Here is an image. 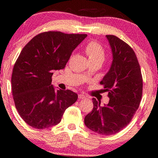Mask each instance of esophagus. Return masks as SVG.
<instances>
[{
	"instance_id": "obj_1",
	"label": "esophagus",
	"mask_w": 158,
	"mask_h": 158,
	"mask_svg": "<svg viewBox=\"0 0 158 158\" xmlns=\"http://www.w3.org/2000/svg\"><path fill=\"white\" fill-rule=\"evenodd\" d=\"M78 98L79 99H86V96H85L84 94H83V93H80V94L78 95Z\"/></svg>"
}]
</instances>
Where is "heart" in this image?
Listing matches in <instances>:
<instances>
[{
	"instance_id": "heart-1",
	"label": "heart",
	"mask_w": 158,
	"mask_h": 158,
	"mask_svg": "<svg viewBox=\"0 0 158 158\" xmlns=\"http://www.w3.org/2000/svg\"><path fill=\"white\" fill-rule=\"evenodd\" d=\"M86 56L89 59V62L93 61H102L103 62L105 58V50L103 47L96 41H91L85 46L84 48ZM88 72L85 73V76Z\"/></svg>"
}]
</instances>
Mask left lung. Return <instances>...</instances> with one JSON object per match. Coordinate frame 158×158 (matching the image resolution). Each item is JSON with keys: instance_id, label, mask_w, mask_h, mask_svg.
Listing matches in <instances>:
<instances>
[{"instance_id": "8db88e82", "label": "left lung", "mask_w": 158, "mask_h": 158, "mask_svg": "<svg viewBox=\"0 0 158 158\" xmlns=\"http://www.w3.org/2000/svg\"><path fill=\"white\" fill-rule=\"evenodd\" d=\"M112 52L111 68L100 82L108 92L109 102L100 106L93 98V108L84 123L101 135H113L125 128L139 106L142 96V76L138 59L130 46L114 35H106Z\"/></svg>"}]
</instances>
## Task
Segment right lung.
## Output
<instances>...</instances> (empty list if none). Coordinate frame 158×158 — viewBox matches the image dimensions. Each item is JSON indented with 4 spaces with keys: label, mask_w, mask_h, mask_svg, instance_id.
<instances>
[{
    "label": "right lung",
    "mask_w": 158,
    "mask_h": 158,
    "mask_svg": "<svg viewBox=\"0 0 158 158\" xmlns=\"http://www.w3.org/2000/svg\"><path fill=\"white\" fill-rule=\"evenodd\" d=\"M86 36L46 31L23 47L13 67L12 93L20 117L29 126L46 129L57 125L66 108L77 101V94L70 89L55 90L52 72L65 67Z\"/></svg>",
    "instance_id": "1"
}]
</instances>
